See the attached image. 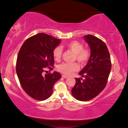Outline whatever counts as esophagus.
<instances>
[{
	"instance_id": "obj_1",
	"label": "esophagus",
	"mask_w": 128,
	"mask_h": 128,
	"mask_svg": "<svg viewBox=\"0 0 128 128\" xmlns=\"http://www.w3.org/2000/svg\"><path fill=\"white\" fill-rule=\"evenodd\" d=\"M62 77L64 78H68V77H67L66 76H65V75H62Z\"/></svg>"
}]
</instances>
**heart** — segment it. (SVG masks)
Returning <instances> with one entry per match:
<instances>
[{"label": "heart", "instance_id": "1", "mask_svg": "<svg viewBox=\"0 0 128 128\" xmlns=\"http://www.w3.org/2000/svg\"><path fill=\"white\" fill-rule=\"evenodd\" d=\"M66 47L75 54V59L81 65H85L88 62L91 56V52L88 48H83V44L78 41L74 40L67 43ZM62 50L59 46L56 47L53 52L54 57L56 60L61 59ZM58 70L63 74L70 76L79 70V66L77 63H62L58 66Z\"/></svg>", "mask_w": 128, "mask_h": 128}]
</instances>
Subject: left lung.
<instances>
[{"mask_svg": "<svg viewBox=\"0 0 128 128\" xmlns=\"http://www.w3.org/2000/svg\"><path fill=\"white\" fill-rule=\"evenodd\" d=\"M84 40L90 47L91 56L87 64L79 73L85 78H76L72 94L77 100L85 102L94 98L106 87L111 72V62L103 41L92 35L85 36Z\"/></svg>", "mask_w": 128, "mask_h": 128, "instance_id": "8db88e82", "label": "left lung"}]
</instances>
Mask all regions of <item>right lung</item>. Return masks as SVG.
<instances>
[{"mask_svg": "<svg viewBox=\"0 0 128 128\" xmlns=\"http://www.w3.org/2000/svg\"><path fill=\"white\" fill-rule=\"evenodd\" d=\"M60 41L46 34L39 33L27 39L18 52L16 69L19 81L25 92L36 100L48 99L52 93L54 85L62 77L56 71L43 74L46 67L52 70L53 52Z\"/></svg>", "mask_w": 128, "mask_h": 128, "instance_id": "1", "label": "right lung"}]
</instances>
